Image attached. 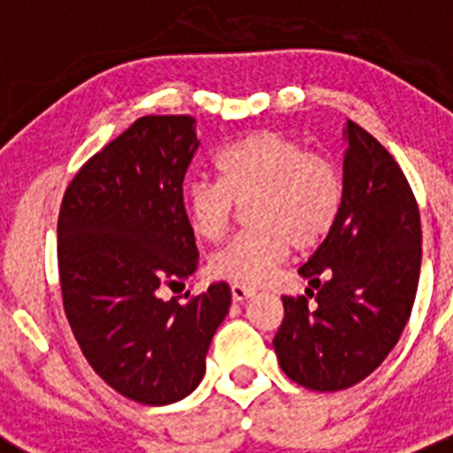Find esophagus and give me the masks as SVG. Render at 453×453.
<instances>
[{"label": "esophagus", "instance_id": "1", "mask_svg": "<svg viewBox=\"0 0 453 453\" xmlns=\"http://www.w3.org/2000/svg\"><path fill=\"white\" fill-rule=\"evenodd\" d=\"M251 295H254V290L247 286H231V297H234V302H245V299H250Z\"/></svg>", "mask_w": 453, "mask_h": 453}]
</instances>
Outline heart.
<instances>
[{
    "label": "heart",
    "instance_id": "obj_1",
    "mask_svg": "<svg viewBox=\"0 0 453 453\" xmlns=\"http://www.w3.org/2000/svg\"><path fill=\"white\" fill-rule=\"evenodd\" d=\"M218 181L186 188V218L197 238L218 242L238 206L251 231L235 235L208 261L215 279L261 286L290 250L311 251L329 238L345 203V183L329 156L306 151L279 131H254L215 156Z\"/></svg>",
    "mask_w": 453,
    "mask_h": 453
}]
</instances>
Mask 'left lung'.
Wrapping results in <instances>:
<instances>
[{"mask_svg":"<svg viewBox=\"0 0 453 453\" xmlns=\"http://www.w3.org/2000/svg\"><path fill=\"white\" fill-rule=\"evenodd\" d=\"M345 203L334 231L299 267L306 295L283 299L274 345L299 386L335 392L370 376L411 318L422 263L415 195L386 147L345 127Z\"/></svg>","mask_w":453,"mask_h":453,"instance_id":"obj_1","label":"left lung"}]
</instances>
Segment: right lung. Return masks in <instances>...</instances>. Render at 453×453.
<instances>
[{"instance_id": "1", "label": "right lung", "mask_w": 453, "mask_h": 453, "mask_svg": "<svg viewBox=\"0 0 453 453\" xmlns=\"http://www.w3.org/2000/svg\"><path fill=\"white\" fill-rule=\"evenodd\" d=\"M195 127L190 115L135 119L74 174L58 213L72 334L108 386L147 406L174 403L199 386L231 306L224 281L186 303L161 297L199 263L183 206Z\"/></svg>"}]
</instances>
